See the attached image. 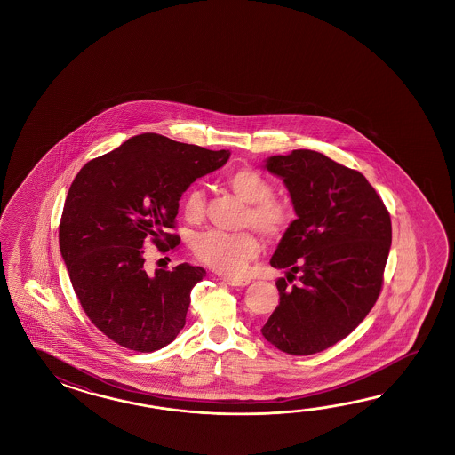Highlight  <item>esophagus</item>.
Segmentation results:
<instances>
[{
  "instance_id": "esophagus-1",
  "label": "esophagus",
  "mask_w": 455,
  "mask_h": 455,
  "mask_svg": "<svg viewBox=\"0 0 455 455\" xmlns=\"http://www.w3.org/2000/svg\"><path fill=\"white\" fill-rule=\"evenodd\" d=\"M223 281L229 286H247L251 283V280H245V278H223Z\"/></svg>"
}]
</instances>
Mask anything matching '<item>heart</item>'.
I'll use <instances>...</instances> for the list:
<instances>
[{"label":"heart","mask_w":455,"mask_h":455,"mask_svg":"<svg viewBox=\"0 0 455 455\" xmlns=\"http://www.w3.org/2000/svg\"><path fill=\"white\" fill-rule=\"evenodd\" d=\"M232 192L249 204L245 224L253 226L268 239H280L296 221V210L284 198L273 196V184L267 175L251 167H242L228 177ZM182 214L188 223H198L204 216V194L192 187L182 200ZM260 251L255 232L206 231L194 241L198 260L226 276H239L249 261Z\"/></svg>","instance_id":"obj_1"}]
</instances>
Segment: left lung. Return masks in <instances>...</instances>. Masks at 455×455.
Instances as JSON below:
<instances>
[{
  "label": "left lung",
  "mask_w": 455,
  "mask_h": 455,
  "mask_svg": "<svg viewBox=\"0 0 455 455\" xmlns=\"http://www.w3.org/2000/svg\"><path fill=\"white\" fill-rule=\"evenodd\" d=\"M267 169L288 187L298 220L271 257L288 276L276 281L280 304L261 333L281 351L307 356L348 337L374 307L390 214L364 175L317 151L273 156Z\"/></svg>",
  "instance_id": "1"
}]
</instances>
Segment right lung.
<instances>
[{"label": "right lung", "instance_id": "obj_1", "mask_svg": "<svg viewBox=\"0 0 455 455\" xmlns=\"http://www.w3.org/2000/svg\"><path fill=\"white\" fill-rule=\"evenodd\" d=\"M228 159L226 149L143 133L75 177L60 220V251L81 307L120 347L151 353L184 329L190 292L206 271L180 263L148 273L143 243L177 249L180 237L169 229L180 196Z\"/></svg>", "mask_w": 455, "mask_h": 455}]
</instances>
